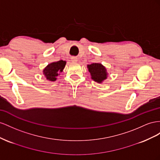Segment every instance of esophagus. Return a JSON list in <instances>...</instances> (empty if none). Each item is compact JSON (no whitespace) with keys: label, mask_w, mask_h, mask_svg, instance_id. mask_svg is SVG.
<instances>
[{"label":"esophagus","mask_w":160,"mask_h":160,"mask_svg":"<svg viewBox=\"0 0 160 160\" xmlns=\"http://www.w3.org/2000/svg\"><path fill=\"white\" fill-rule=\"evenodd\" d=\"M71 60L72 62H78V58L76 57H72Z\"/></svg>","instance_id":"34e87169"}]
</instances>
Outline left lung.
<instances>
[{
	"label": "left lung",
	"instance_id": "8db88e82",
	"mask_svg": "<svg viewBox=\"0 0 160 160\" xmlns=\"http://www.w3.org/2000/svg\"><path fill=\"white\" fill-rule=\"evenodd\" d=\"M89 72L90 73L91 78L98 83H102L107 78V72L106 68L101 63H93L87 66Z\"/></svg>",
	"mask_w": 160,
	"mask_h": 160
}]
</instances>
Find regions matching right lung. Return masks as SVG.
<instances>
[{
    "instance_id": "add662e5",
    "label": "right lung",
    "mask_w": 160,
    "mask_h": 160,
    "mask_svg": "<svg viewBox=\"0 0 160 160\" xmlns=\"http://www.w3.org/2000/svg\"><path fill=\"white\" fill-rule=\"evenodd\" d=\"M66 64V61L60 60L56 62L49 63L43 70V74L46 79L49 81H56L57 77L60 75V72H63Z\"/></svg>"
}]
</instances>
